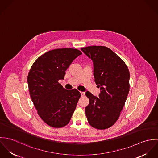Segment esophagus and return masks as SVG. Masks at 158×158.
<instances>
[{
  "mask_svg": "<svg viewBox=\"0 0 158 158\" xmlns=\"http://www.w3.org/2000/svg\"><path fill=\"white\" fill-rule=\"evenodd\" d=\"M81 96L83 97L85 95V92H81Z\"/></svg>",
  "mask_w": 158,
  "mask_h": 158,
  "instance_id": "esophagus-1",
  "label": "esophagus"
}]
</instances>
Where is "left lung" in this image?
<instances>
[{"label": "left lung", "mask_w": 158, "mask_h": 158, "mask_svg": "<svg viewBox=\"0 0 158 158\" xmlns=\"http://www.w3.org/2000/svg\"><path fill=\"white\" fill-rule=\"evenodd\" d=\"M94 63L95 82L101 92L99 98L87 92L89 103L85 113L90 126L107 129L118 119L129 90L130 72L125 62L110 48L101 45L81 48Z\"/></svg>", "instance_id": "left-lung-1"}]
</instances>
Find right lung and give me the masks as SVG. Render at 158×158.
<instances>
[{
  "label": "right lung",
  "mask_w": 158,
  "mask_h": 158,
  "mask_svg": "<svg viewBox=\"0 0 158 158\" xmlns=\"http://www.w3.org/2000/svg\"><path fill=\"white\" fill-rule=\"evenodd\" d=\"M81 54L75 48L52 50L40 56L30 69L27 82L30 97L38 114L52 127L68 125L80 98L78 90H66L58 81L64 79L65 71Z\"/></svg>",
  "instance_id": "1"
}]
</instances>
